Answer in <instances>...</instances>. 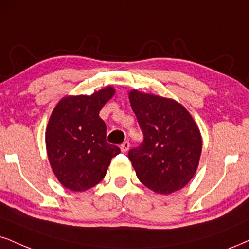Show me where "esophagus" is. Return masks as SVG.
I'll return each instance as SVG.
<instances>
[{"label": "esophagus", "mask_w": 249, "mask_h": 249, "mask_svg": "<svg viewBox=\"0 0 249 249\" xmlns=\"http://www.w3.org/2000/svg\"><path fill=\"white\" fill-rule=\"evenodd\" d=\"M129 146H130V143L125 141V142H124L121 145H120V149H121L122 152H127L128 150H129Z\"/></svg>", "instance_id": "obj_1"}]
</instances>
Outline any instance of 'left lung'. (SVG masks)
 Here are the masks:
<instances>
[{"label":"left lung","instance_id":"1","mask_svg":"<svg viewBox=\"0 0 249 249\" xmlns=\"http://www.w3.org/2000/svg\"><path fill=\"white\" fill-rule=\"evenodd\" d=\"M129 100L144 140L128 152L136 176L159 194L183 188L194 177L202 151L199 130L176 100L133 90Z\"/></svg>","mask_w":249,"mask_h":249}]
</instances>
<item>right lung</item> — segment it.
<instances>
[{"label": "right lung", "mask_w": 249, "mask_h": 249, "mask_svg": "<svg viewBox=\"0 0 249 249\" xmlns=\"http://www.w3.org/2000/svg\"><path fill=\"white\" fill-rule=\"evenodd\" d=\"M114 94L107 87L91 96L66 97L57 104L46 130L52 170L73 192L94 187L104 179L110 159L120 153L106 142V124L99 112Z\"/></svg>", "instance_id": "add662e5"}]
</instances>
